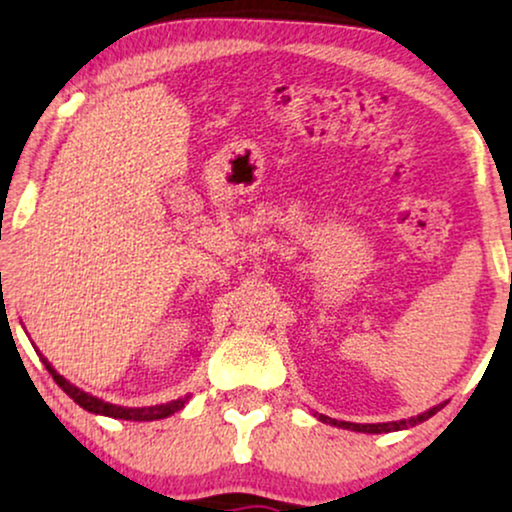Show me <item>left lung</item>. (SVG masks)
Returning <instances> with one entry per match:
<instances>
[{"mask_svg":"<svg viewBox=\"0 0 512 512\" xmlns=\"http://www.w3.org/2000/svg\"><path fill=\"white\" fill-rule=\"evenodd\" d=\"M443 408L441 406H434L429 408L427 413L417 415V417H410V420H399V422H378V424H355V422H341V420H331L327 415H320L322 422H329L334 424V427H341V429H352V431H364V434H387V431H399V429H408V427H415V424H420L424 420H429L431 415H436L438 410Z\"/></svg>","mask_w":512,"mask_h":512,"instance_id":"1","label":"left lung"}]
</instances>
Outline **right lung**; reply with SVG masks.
<instances>
[{
	"mask_svg": "<svg viewBox=\"0 0 512 512\" xmlns=\"http://www.w3.org/2000/svg\"><path fill=\"white\" fill-rule=\"evenodd\" d=\"M41 362L46 364V369L50 376L57 385L62 387L64 392L69 394L71 399H74L78 406L88 410V413H95V415H106V417H115V420H134V422H150V420H162V417H169L174 415L176 410H181L185 406V399H176V401H169V403H160V406H148V408H122V406H115V403L109 401H102L97 397H92V394L78 390L76 385H71L67 378H62L60 373H57L53 366L48 364L46 357H41Z\"/></svg>",
	"mask_w": 512,
	"mask_h": 512,
	"instance_id": "1",
	"label": "right lung"
}]
</instances>
